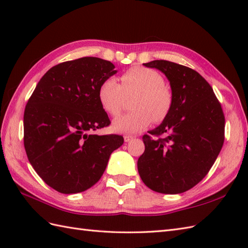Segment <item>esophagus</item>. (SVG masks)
<instances>
[{"label":"esophagus","instance_id":"esophagus-1","mask_svg":"<svg viewBox=\"0 0 248 248\" xmlns=\"http://www.w3.org/2000/svg\"><path fill=\"white\" fill-rule=\"evenodd\" d=\"M132 139H133L132 135H124V140L125 143H128V141H130Z\"/></svg>","mask_w":248,"mask_h":248}]
</instances>
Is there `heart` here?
Segmentation results:
<instances>
[{
	"label": "heart",
	"mask_w": 248,
	"mask_h": 248,
	"mask_svg": "<svg viewBox=\"0 0 248 248\" xmlns=\"http://www.w3.org/2000/svg\"><path fill=\"white\" fill-rule=\"evenodd\" d=\"M119 84L116 78L104 80L98 89L102 108L113 117L123 112L125 100L135 97V112L119 117L113 123V130L119 133H136L151 124L154 119L161 123L170 115L173 97L159 72L150 68L136 66L124 72Z\"/></svg>",
	"instance_id": "b5f03b06"
}]
</instances>
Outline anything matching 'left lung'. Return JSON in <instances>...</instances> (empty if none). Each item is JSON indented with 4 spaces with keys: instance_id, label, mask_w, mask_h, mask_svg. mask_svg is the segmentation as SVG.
Returning a JSON list of instances; mask_svg holds the SVG:
<instances>
[{
    "instance_id": "1",
    "label": "left lung",
    "mask_w": 248,
    "mask_h": 248,
    "mask_svg": "<svg viewBox=\"0 0 248 248\" xmlns=\"http://www.w3.org/2000/svg\"><path fill=\"white\" fill-rule=\"evenodd\" d=\"M162 71L170 83V115L143 136L139 157L141 180L152 191L179 194L207 176L225 140V116L211 85L191 68L168 61L144 64Z\"/></svg>"
}]
</instances>
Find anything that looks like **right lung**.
<instances>
[{
	"instance_id": "1",
	"label": "right lung",
	"mask_w": 248,
	"mask_h": 248,
	"mask_svg": "<svg viewBox=\"0 0 248 248\" xmlns=\"http://www.w3.org/2000/svg\"><path fill=\"white\" fill-rule=\"evenodd\" d=\"M108 61L82 57L52 67L26 103L24 148L38 176L62 194L84 192L96 184L121 135H97L109 125L98 99L101 83L117 70Z\"/></svg>"
}]
</instances>
